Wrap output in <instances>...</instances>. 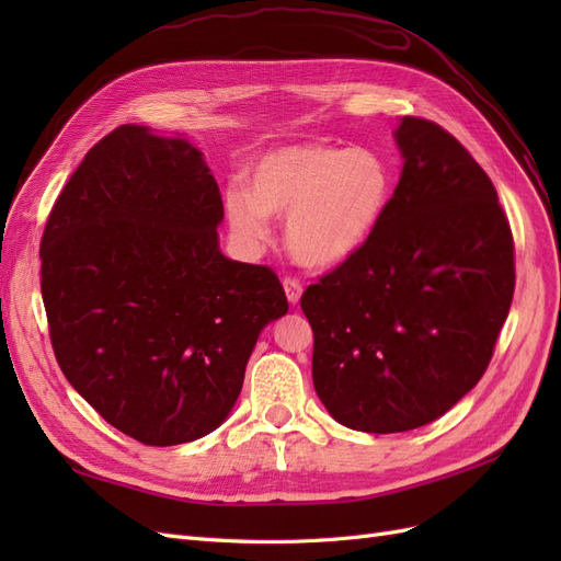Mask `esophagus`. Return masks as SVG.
<instances>
[{
	"mask_svg": "<svg viewBox=\"0 0 561 561\" xmlns=\"http://www.w3.org/2000/svg\"><path fill=\"white\" fill-rule=\"evenodd\" d=\"M283 287H285V297H287V301H290L293 304V307H295V304H299V299H301V283L299 280H295V278H285L283 280Z\"/></svg>",
	"mask_w": 561,
	"mask_h": 561,
	"instance_id": "obj_1",
	"label": "esophagus"
}]
</instances>
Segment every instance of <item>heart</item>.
Returning <instances> with one entry per match:
<instances>
[{"label": "heart", "instance_id": "1", "mask_svg": "<svg viewBox=\"0 0 561 561\" xmlns=\"http://www.w3.org/2000/svg\"><path fill=\"white\" fill-rule=\"evenodd\" d=\"M250 190L231 184L225 213L248 245L271 236V215L287 217L295 260L325 268L351 260L375 231L393 196V171L375 149L287 145L250 165Z\"/></svg>", "mask_w": 561, "mask_h": 561}]
</instances>
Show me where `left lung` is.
I'll list each match as a JSON object with an SVG mask.
<instances>
[{
	"label": "left lung",
	"instance_id": "left-lung-1",
	"mask_svg": "<svg viewBox=\"0 0 561 561\" xmlns=\"http://www.w3.org/2000/svg\"><path fill=\"white\" fill-rule=\"evenodd\" d=\"M393 135L404 163L379 229L301 295L320 402L379 435L426 426L478 386L515 293L511 225L478 161L426 118Z\"/></svg>",
	"mask_w": 561,
	"mask_h": 561
}]
</instances>
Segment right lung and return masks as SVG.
I'll return each mask as SVG.
<instances>
[{
  "label": "right lung",
  "instance_id": "add662e5",
  "mask_svg": "<svg viewBox=\"0 0 561 561\" xmlns=\"http://www.w3.org/2000/svg\"><path fill=\"white\" fill-rule=\"evenodd\" d=\"M219 186L184 135L124 124L65 184L42 236V297L62 375L151 447L213 433L257 336L287 313L268 266L219 250Z\"/></svg>",
  "mask_w": 561,
  "mask_h": 561
}]
</instances>
